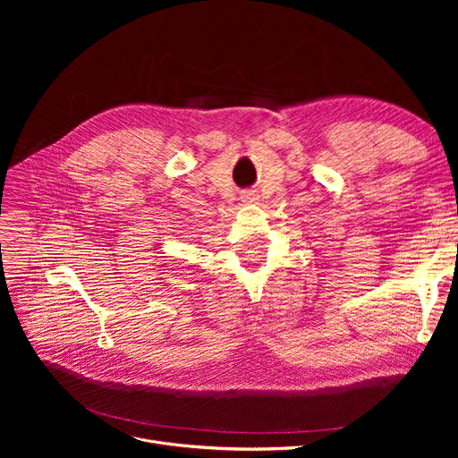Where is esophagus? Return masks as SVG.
Returning <instances> with one entry per match:
<instances>
[{
  "mask_svg": "<svg viewBox=\"0 0 458 458\" xmlns=\"http://www.w3.org/2000/svg\"><path fill=\"white\" fill-rule=\"evenodd\" d=\"M243 199H245V200H249V202H250V200H254V197H252V192H247V195H245Z\"/></svg>",
  "mask_w": 458,
  "mask_h": 458,
  "instance_id": "1",
  "label": "esophagus"
}]
</instances>
